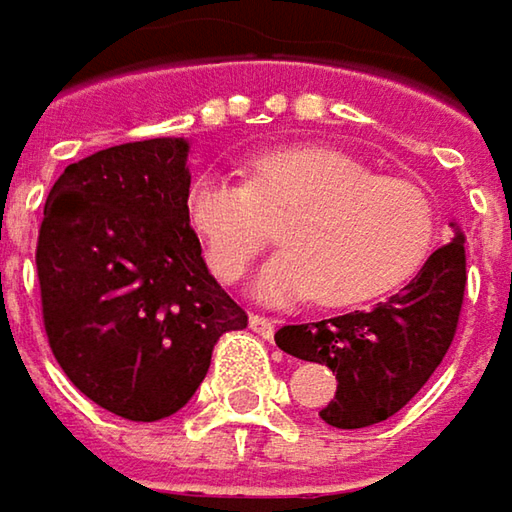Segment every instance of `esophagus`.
<instances>
[{
	"label": "esophagus",
	"instance_id": "1",
	"mask_svg": "<svg viewBox=\"0 0 512 512\" xmlns=\"http://www.w3.org/2000/svg\"><path fill=\"white\" fill-rule=\"evenodd\" d=\"M250 328H253L259 337L270 340V337H273V331H276V322L268 320V317H262V314H253V317H250Z\"/></svg>",
	"mask_w": 512,
	"mask_h": 512
}]
</instances>
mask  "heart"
<instances>
[{
	"instance_id": "obj_1",
	"label": "heart",
	"mask_w": 512,
	"mask_h": 512,
	"mask_svg": "<svg viewBox=\"0 0 512 512\" xmlns=\"http://www.w3.org/2000/svg\"><path fill=\"white\" fill-rule=\"evenodd\" d=\"M207 262L236 282L270 242L269 221L288 218L279 250L253 282L262 302L317 294L322 305H357L409 282L438 236L432 195L403 178H380L322 146H294L256 161L253 181L201 172L187 195Z\"/></svg>"
}]
</instances>
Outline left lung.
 Wrapping results in <instances>:
<instances>
[{
    "label": "left lung",
    "mask_w": 512,
    "mask_h": 512,
    "mask_svg": "<svg viewBox=\"0 0 512 512\" xmlns=\"http://www.w3.org/2000/svg\"><path fill=\"white\" fill-rule=\"evenodd\" d=\"M438 247L418 276L371 311L285 325L276 345L291 357L337 374V395L320 418L337 429H363L400 412L441 366L452 345L467 288L464 233Z\"/></svg>",
    "instance_id": "left-lung-1"
}]
</instances>
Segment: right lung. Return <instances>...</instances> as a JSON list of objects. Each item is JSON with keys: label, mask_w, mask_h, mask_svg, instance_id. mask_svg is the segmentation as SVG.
<instances>
[{"label": "right lung", "mask_w": 512, "mask_h": 512, "mask_svg": "<svg viewBox=\"0 0 512 512\" xmlns=\"http://www.w3.org/2000/svg\"><path fill=\"white\" fill-rule=\"evenodd\" d=\"M187 155L184 138L109 146L68 164L45 198L48 343L68 380L126 421L187 406L218 337L247 325L190 227Z\"/></svg>", "instance_id": "1"}]
</instances>
